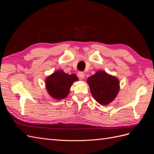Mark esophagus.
<instances>
[{
    "mask_svg": "<svg viewBox=\"0 0 154 154\" xmlns=\"http://www.w3.org/2000/svg\"><path fill=\"white\" fill-rule=\"evenodd\" d=\"M78 77L80 78L83 79V78H84V76H85V74H84V72H83L80 71V72H78Z\"/></svg>",
    "mask_w": 154,
    "mask_h": 154,
    "instance_id": "34e87169",
    "label": "esophagus"
}]
</instances>
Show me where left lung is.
Listing matches in <instances>:
<instances>
[{
    "label": "left lung",
    "mask_w": 154,
    "mask_h": 154,
    "mask_svg": "<svg viewBox=\"0 0 154 154\" xmlns=\"http://www.w3.org/2000/svg\"><path fill=\"white\" fill-rule=\"evenodd\" d=\"M93 97L101 105L111 103L119 91L118 79L103 71L96 72L87 79Z\"/></svg>",
    "instance_id": "1"
}]
</instances>
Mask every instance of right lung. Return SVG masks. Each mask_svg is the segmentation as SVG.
Returning a JSON list of instances; mask_svg holds the SVG:
<instances>
[{
    "instance_id": "obj_1",
    "label": "right lung",
    "mask_w": 154,
    "mask_h": 154,
    "mask_svg": "<svg viewBox=\"0 0 154 154\" xmlns=\"http://www.w3.org/2000/svg\"><path fill=\"white\" fill-rule=\"evenodd\" d=\"M78 80L75 74L65 73L62 70L51 74L45 80L49 94L55 100L64 99L68 96L74 82Z\"/></svg>"
}]
</instances>
